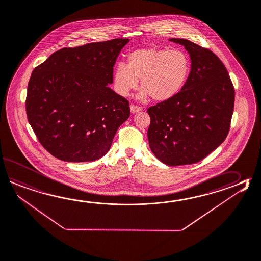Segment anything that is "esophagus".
Listing matches in <instances>:
<instances>
[{
    "label": "esophagus",
    "mask_w": 261,
    "mask_h": 261,
    "mask_svg": "<svg viewBox=\"0 0 261 261\" xmlns=\"http://www.w3.org/2000/svg\"><path fill=\"white\" fill-rule=\"evenodd\" d=\"M141 108L140 107L136 106V105H131L130 106V112L131 113H137V112H141Z\"/></svg>",
    "instance_id": "esophagus-1"
}]
</instances>
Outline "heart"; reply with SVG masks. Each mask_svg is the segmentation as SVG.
<instances>
[{
	"label": "heart",
	"instance_id": "1",
	"mask_svg": "<svg viewBox=\"0 0 261 261\" xmlns=\"http://www.w3.org/2000/svg\"><path fill=\"white\" fill-rule=\"evenodd\" d=\"M126 60V65H115L112 73L113 89L122 97L138 88L140 79V99L150 96L156 101L169 100L183 88L191 70L190 59L181 49L139 48Z\"/></svg>",
	"mask_w": 261,
	"mask_h": 261
}]
</instances>
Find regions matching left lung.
<instances>
[{"instance_id": "8db88e82", "label": "left lung", "mask_w": 261, "mask_h": 261, "mask_svg": "<svg viewBox=\"0 0 261 261\" xmlns=\"http://www.w3.org/2000/svg\"><path fill=\"white\" fill-rule=\"evenodd\" d=\"M191 71L180 92L148 109L149 148L165 165H192L221 145L229 133L234 107L233 85L218 57L185 39Z\"/></svg>"}]
</instances>
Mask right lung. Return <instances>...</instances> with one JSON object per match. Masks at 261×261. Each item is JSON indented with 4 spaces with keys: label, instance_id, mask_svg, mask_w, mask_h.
<instances>
[{
    "label": "right lung",
    "instance_id": "right-lung-1",
    "mask_svg": "<svg viewBox=\"0 0 261 261\" xmlns=\"http://www.w3.org/2000/svg\"><path fill=\"white\" fill-rule=\"evenodd\" d=\"M129 39L63 48L32 71L26 111L40 143L64 162L107 154L130 116L127 100L110 88L112 69Z\"/></svg>",
    "mask_w": 261,
    "mask_h": 261
}]
</instances>
